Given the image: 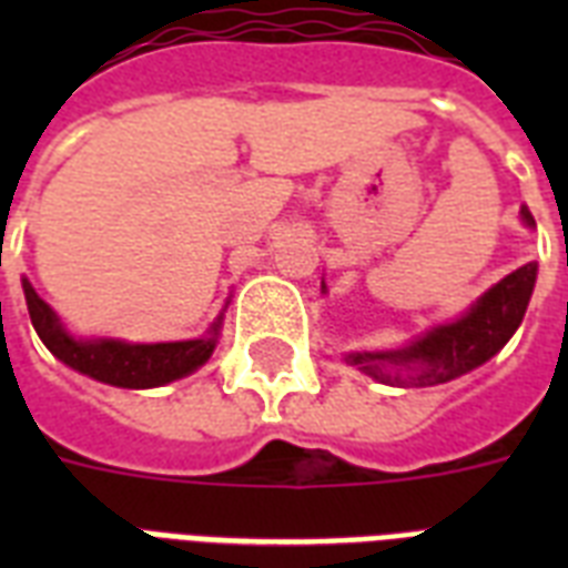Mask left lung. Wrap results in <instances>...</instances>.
Masks as SVG:
<instances>
[{
    "label": "left lung",
    "mask_w": 568,
    "mask_h": 568,
    "mask_svg": "<svg viewBox=\"0 0 568 568\" xmlns=\"http://www.w3.org/2000/svg\"><path fill=\"white\" fill-rule=\"evenodd\" d=\"M521 223L537 230L528 205H521ZM537 285V262L516 267L501 283L486 288L459 318L436 324L409 345L395 351H354L345 354L347 365L374 377L386 386H439L448 379L475 372L477 365L489 363L519 329L530 294ZM321 292L327 285L321 283Z\"/></svg>",
    "instance_id": "1"
}]
</instances>
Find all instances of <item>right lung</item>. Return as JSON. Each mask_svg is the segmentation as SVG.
Segmentation results:
<instances>
[{"label":"right lung","mask_w":568,"mask_h":568,"mask_svg":"<svg viewBox=\"0 0 568 568\" xmlns=\"http://www.w3.org/2000/svg\"><path fill=\"white\" fill-rule=\"evenodd\" d=\"M22 294L29 306L31 327L49 347V354L58 356L67 368L118 388H155L194 374L214 354L217 338H221L223 312H226L223 306L221 315L212 321V327L205 329V336L144 345V342H123V338L73 336L26 276H22Z\"/></svg>","instance_id":"1"}]
</instances>
